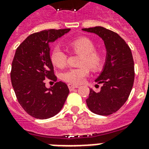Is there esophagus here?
<instances>
[{
	"label": "esophagus",
	"instance_id": "esophagus-1",
	"mask_svg": "<svg viewBox=\"0 0 149 149\" xmlns=\"http://www.w3.org/2000/svg\"><path fill=\"white\" fill-rule=\"evenodd\" d=\"M68 87L70 89V91H72V90H74L76 88H78L79 86H77V85H73V84H68Z\"/></svg>",
	"mask_w": 149,
	"mask_h": 149
}]
</instances>
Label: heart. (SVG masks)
Listing matches in <instances>:
<instances>
[{
	"instance_id": "heart-1",
	"label": "heart",
	"mask_w": 149,
	"mask_h": 149,
	"mask_svg": "<svg viewBox=\"0 0 149 149\" xmlns=\"http://www.w3.org/2000/svg\"><path fill=\"white\" fill-rule=\"evenodd\" d=\"M69 47L73 52L81 54L79 65L77 69H69L62 76L63 80L73 84H80L87 77L91 69L98 71L103 65L101 54L95 51V45L88 38H77L69 43ZM50 58L52 64L58 68L64 67L67 63V55L58 45H56L51 52Z\"/></svg>"
}]
</instances>
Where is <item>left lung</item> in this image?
Segmentation results:
<instances>
[{"mask_svg":"<svg viewBox=\"0 0 149 149\" xmlns=\"http://www.w3.org/2000/svg\"><path fill=\"white\" fill-rule=\"evenodd\" d=\"M97 35L104 40L107 57L104 69L95 79L103 86L100 92L90 89L86 102L93 113L107 116L115 113L127 101L134 79V66L132 51L125 41L116 32L104 27L83 29ZM97 84L96 86H98Z\"/></svg>","mask_w":149,"mask_h":149,"instance_id":"8db88e82","label":"left lung"}]
</instances>
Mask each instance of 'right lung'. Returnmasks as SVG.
<instances>
[{"instance_id":"add662e5","label":"right lung","mask_w":149,"mask_h":149,"mask_svg":"<svg viewBox=\"0 0 149 149\" xmlns=\"http://www.w3.org/2000/svg\"><path fill=\"white\" fill-rule=\"evenodd\" d=\"M70 31V29H49L31 34L15 52L10 71L11 84L20 105L33 118L47 119L57 114L70 93L63 82H56L46 88L45 81L57 80L50 58L49 43Z\"/></svg>"}]
</instances>
